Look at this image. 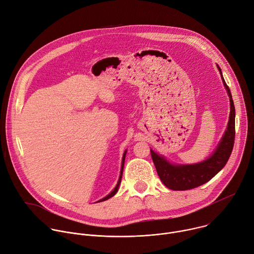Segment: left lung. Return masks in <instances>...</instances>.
Listing matches in <instances>:
<instances>
[{"label": "left lung", "instance_id": "8db88e82", "mask_svg": "<svg viewBox=\"0 0 254 254\" xmlns=\"http://www.w3.org/2000/svg\"><path fill=\"white\" fill-rule=\"evenodd\" d=\"M222 83L230 101V114L226 130L211 155L194 164H175L150 148L152 160L162 183L171 190H188L198 187L213 178L227 163L233 149L235 137V109L232 96L226 85L220 67L217 65Z\"/></svg>", "mask_w": 254, "mask_h": 254}]
</instances>
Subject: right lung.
I'll use <instances>...</instances> for the list:
<instances>
[{"label": "right lung", "mask_w": 254, "mask_h": 254, "mask_svg": "<svg viewBox=\"0 0 254 254\" xmlns=\"http://www.w3.org/2000/svg\"><path fill=\"white\" fill-rule=\"evenodd\" d=\"M126 153H127V150H125V152H124V154H123V157H122V164H121V170H120V176H119V179H118V182H117V185L115 186V188L107 195V196H105L104 198H102V199H100L99 201H97V202H101V201H105V200H107V199H109V198H111V197H113L116 193H117V191H118V188H119V185H120V183H121V179H122V174H123V168H124V162H125V156H126Z\"/></svg>", "instance_id": "add662e5"}]
</instances>
